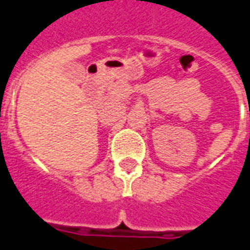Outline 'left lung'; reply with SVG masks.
Returning a JSON list of instances; mask_svg holds the SVG:
<instances>
[{"mask_svg":"<svg viewBox=\"0 0 250 250\" xmlns=\"http://www.w3.org/2000/svg\"><path fill=\"white\" fill-rule=\"evenodd\" d=\"M249 116H250V112H249Z\"/></svg>","mask_w":250,"mask_h":250,"instance_id":"8db88e82","label":"left lung"}]
</instances>
